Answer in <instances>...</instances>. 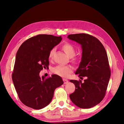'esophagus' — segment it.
I'll return each instance as SVG.
<instances>
[{
	"label": "esophagus",
	"mask_w": 124,
	"mask_h": 124,
	"mask_svg": "<svg viewBox=\"0 0 124 124\" xmlns=\"http://www.w3.org/2000/svg\"><path fill=\"white\" fill-rule=\"evenodd\" d=\"M63 83H64V84H67L68 83V81L67 80H66V79H65V78H63Z\"/></svg>",
	"instance_id": "1"
}]
</instances>
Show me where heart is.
<instances>
[{
	"mask_svg": "<svg viewBox=\"0 0 124 124\" xmlns=\"http://www.w3.org/2000/svg\"><path fill=\"white\" fill-rule=\"evenodd\" d=\"M62 50L69 57H72L75 55V48L72 45L69 43H65L62 46ZM55 52V48H53L48 53V57L50 59H52ZM72 71V68L71 67L58 66L53 69V72L56 74L62 77H68Z\"/></svg>",
	"mask_w": 124,
	"mask_h": 124,
	"instance_id": "heart-1",
	"label": "heart"
}]
</instances>
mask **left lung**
<instances>
[{"mask_svg":"<svg viewBox=\"0 0 124 124\" xmlns=\"http://www.w3.org/2000/svg\"><path fill=\"white\" fill-rule=\"evenodd\" d=\"M68 39L81 45L82 55L76 74L82 81L71 80L76 86L69 95L72 102L82 108L96 106L104 98L111 76V70L106 50L96 37L86 33L69 35Z\"/></svg>","mask_w":124,"mask_h":124,"instance_id":"left-lung-1","label":"left lung"}]
</instances>
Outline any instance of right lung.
<instances>
[{"instance_id": "add662e5", "label": "right lung", "mask_w": 124, "mask_h": 124, "mask_svg": "<svg viewBox=\"0 0 124 124\" xmlns=\"http://www.w3.org/2000/svg\"><path fill=\"white\" fill-rule=\"evenodd\" d=\"M62 37L38 35L26 40L17 52L12 78L19 99L25 106L40 110L50 103L55 89L63 84L56 74L40 78L48 68V53L62 41Z\"/></svg>"}]
</instances>
